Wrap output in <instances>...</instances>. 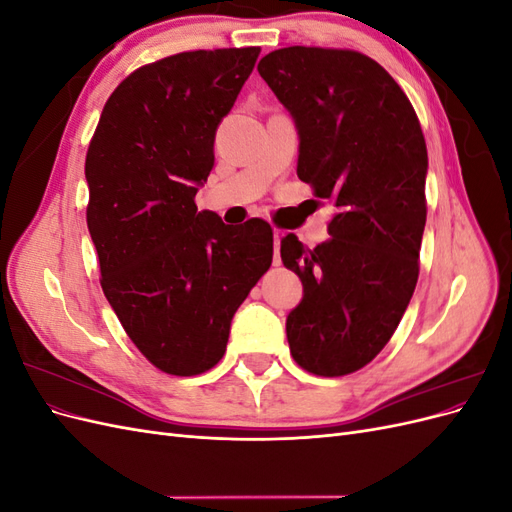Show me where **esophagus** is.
<instances>
[{
    "mask_svg": "<svg viewBox=\"0 0 512 512\" xmlns=\"http://www.w3.org/2000/svg\"><path fill=\"white\" fill-rule=\"evenodd\" d=\"M280 243H282V232L280 230H273V245H275L273 265H280Z\"/></svg>",
    "mask_w": 512,
    "mask_h": 512,
    "instance_id": "34e87169",
    "label": "esophagus"
}]
</instances>
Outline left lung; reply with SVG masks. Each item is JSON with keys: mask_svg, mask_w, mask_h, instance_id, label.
<instances>
[{"mask_svg": "<svg viewBox=\"0 0 512 512\" xmlns=\"http://www.w3.org/2000/svg\"><path fill=\"white\" fill-rule=\"evenodd\" d=\"M258 72L299 134L297 175L337 213L331 239H282L303 299L286 318L290 352L316 376H346L389 344L418 280L427 220V147L410 100L356 51L288 46Z\"/></svg>", "mask_w": 512, "mask_h": 512, "instance_id": "left-lung-1", "label": "left lung"}]
</instances>
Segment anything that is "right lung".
Returning <instances> with one entry per match:
<instances>
[{
	"label": "right lung",
	"instance_id": "right-lung-1",
	"mask_svg": "<svg viewBox=\"0 0 512 512\" xmlns=\"http://www.w3.org/2000/svg\"><path fill=\"white\" fill-rule=\"evenodd\" d=\"M258 53L192 51L138 68L89 143L87 228L104 297L147 361L173 376L222 359L232 316L273 260L267 222L226 226L194 203Z\"/></svg>",
	"mask_w": 512,
	"mask_h": 512
}]
</instances>
